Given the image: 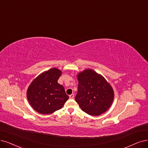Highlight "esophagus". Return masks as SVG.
I'll list each match as a JSON object with an SVG mask.
<instances>
[{
  "label": "esophagus",
  "instance_id": "1",
  "mask_svg": "<svg viewBox=\"0 0 148 148\" xmlns=\"http://www.w3.org/2000/svg\"><path fill=\"white\" fill-rule=\"evenodd\" d=\"M69 98L70 99H73L74 98V95L73 94H71L70 95H69Z\"/></svg>",
  "mask_w": 148,
  "mask_h": 148
}]
</instances>
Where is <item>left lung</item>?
I'll list each match as a JSON object with an SVG mask.
<instances>
[{
	"label": "left lung",
	"mask_w": 148,
	"mask_h": 148,
	"mask_svg": "<svg viewBox=\"0 0 148 148\" xmlns=\"http://www.w3.org/2000/svg\"><path fill=\"white\" fill-rule=\"evenodd\" d=\"M78 92L75 101L87 114L101 115L110 108L114 98L112 86L101 75L86 69L77 75Z\"/></svg>",
	"instance_id": "8db88e82"
}]
</instances>
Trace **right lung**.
Masks as SVG:
<instances>
[{
    "mask_svg": "<svg viewBox=\"0 0 148 148\" xmlns=\"http://www.w3.org/2000/svg\"><path fill=\"white\" fill-rule=\"evenodd\" d=\"M62 72L56 68L46 71L29 86L27 97L29 104L41 114L48 115L61 109L69 99L64 87L58 82Z\"/></svg>",
    "mask_w": 148,
    "mask_h": 148,
    "instance_id": "obj_1",
    "label": "right lung"
}]
</instances>
